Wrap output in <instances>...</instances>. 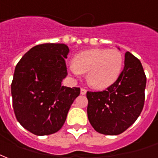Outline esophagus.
Listing matches in <instances>:
<instances>
[{"label": "esophagus", "mask_w": 158, "mask_h": 158, "mask_svg": "<svg viewBox=\"0 0 158 158\" xmlns=\"http://www.w3.org/2000/svg\"><path fill=\"white\" fill-rule=\"evenodd\" d=\"M86 92H87V90H86V89H85L81 88V89H80V94H83V95H84V94H86Z\"/></svg>", "instance_id": "34e87169"}]
</instances>
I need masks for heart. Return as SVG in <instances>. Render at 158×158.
Here are the masks:
<instances>
[{
  "instance_id": "1",
  "label": "heart",
  "mask_w": 158,
  "mask_h": 158,
  "mask_svg": "<svg viewBox=\"0 0 158 158\" xmlns=\"http://www.w3.org/2000/svg\"><path fill=\"white\" fill-rule=\"evenodd\" d=\"M123 55L118 49L94 48L76 54L71 64L74 73H87L93 88L102 89L116 81L123 65Z\"/></svg>"
}]
</instances>
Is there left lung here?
Segmentation results:
<instances>
[{
  "label": "left lung",
  "instance_id": "8db88e82",
  "mask_svg": "<svg viewBox=\"0 0 158 158\" xmlns=\"http://www.w3.org/2000/svg\"><path fill=\"white\" fill-rule=\"evenodd\" d=\"M146 83L140 60L127 52L125 66L116 81L106 90L86 94L89 121L97 132L119 135L136 121L144 106Z\"/></svg>",
  "mask_w": 158,
  "mask_h": 158
}]
</instances>
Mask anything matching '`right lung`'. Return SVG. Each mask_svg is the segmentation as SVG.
Masks as SVG:
<instances>
[{"mask_svg": "<svg viewBox=\"0 0 158 158\" xmlns=\"http://www.w3.org/2000/svg\"><path fill=\"white\" fill-rule=\"evenodd\" d=\"M69 52L64 43L39 44L26 52L15 68L10 85L14 113L34 135H50L61 129L80 94L79 88L62 86L68 75Z\"/></svg>", "mask_w": 158, "mask_h": 158, "instance_id": "obj_1", "label": "right lung"}]
</instances>
